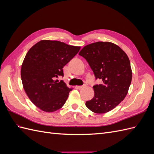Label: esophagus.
Returning <instances> with one entry per match:
<instances>
[{"label": "esophagus", "mask_w": 154, "mask_h": 154, "mask_svg": "<svg viewBox=\"0 0 154 154\" xmlns=\"http://www.w3.org/2000/svg\"><path fill=\"white\" fill-rule=\"evenodd\" d=\"M86 85H82V86H76V88H78V89H80V88H83L85 87Z\"/></svg>", "instance_id": "34e87169"}]
</instances>
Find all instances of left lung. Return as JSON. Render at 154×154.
I'll use <instances>...</instances> for the list:
<instances>
[{"label": "left lung", "mask_w": 154, "mask_h": 154, "mask_svg": "<svg viewBox=\"0 0 154 154\" xmlns=\"http://www.w3.org/2000/svg\"><path fill=\"white\" fill-rule=\"evenodd\" d=\"M79 55L87 60L96 79L102 80L101 84L93 86L94 96L85 105L93 112H108L128 93L132 78L128 56L118 45L109 42L87 45Z\"/></svg>", "instance_id": "left-lung-1"}]
</instances>
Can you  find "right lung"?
Listing matches in <instances>:
<instances>
[{
  "instance_id": "right-lung-1",
  "label": "right lung",
  "mask_w": 154,
  "mask_h": 154,
  "mask_svg": "<svg viewBox=\"0 0 154 154\" xmlns=\"http://www.w3.org/2000/svg\"><path fill=\"white\" fill-rule=\"evenodd\" d=\"M80 47L57 40H43L28 51L21 67L23 87L35 106L53 112L63 106L72 88L63 80V67L80 51Z\"/></svg>"
}]
</instances>
